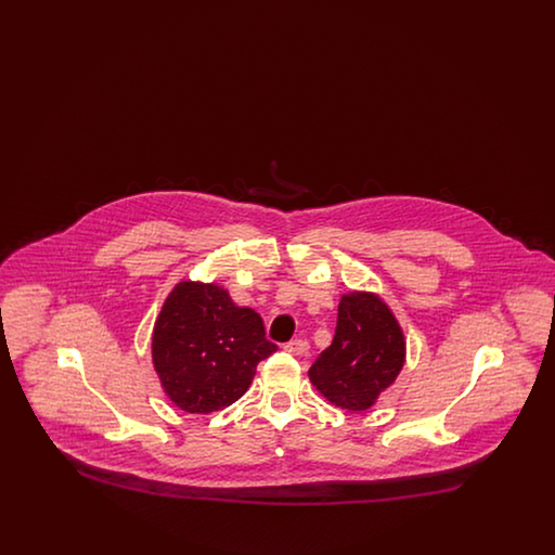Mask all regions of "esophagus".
<instances>
[{"instance_id":"obj_1","label":"esophagus","mask_w":555,"mask_h":555,"mask_svg":"<svg viewBox=\"0 0 555 555\" xmlns=\"http://www.w3.org/2000/svg\"><path fill=\"white\" fill-rule=\"evenodd\" d=\"M285 349L293 353V356H306L310 351V345L304 339H293L289 344L285 345Z\"/></svg>"}]
</instances>
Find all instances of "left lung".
<instances>
[{
	"instance_id": "8db88e82",
	"label": "left lung",
	"mask_w": 555,
	"mask_h": 555,
	"mask_svg": "<svg viewBox=\"0 0 555 555\" xmlns=\"http://www.w3.org/2000/svg\"><path fill=\"white\" fill-rule=\"evenodd\" d=\"M405 364V337L391 308L370 291L341 295L333 344L308 376L341 410L364 412L396 383Z\"/></svg>"
}]
</instances>
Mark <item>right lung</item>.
Instances as JSON below:
<instances>
[{"instance_id": "obj_1", "label": "right lung", "mask_w": 555, "mask_h": 555, "mask_svg": "<svg viewBox=\"0 0 555 555\" xmlns=\"http://www.w3.org/2000/svg\"><path fill=\"white\" fill-rule=\"evenodd\" d=\"M276 351L264 322L216 283L181 281L168 293L152 335V360L168 399L210 414L243 396L256 366Z\"/></svg>"}]
</instances>
